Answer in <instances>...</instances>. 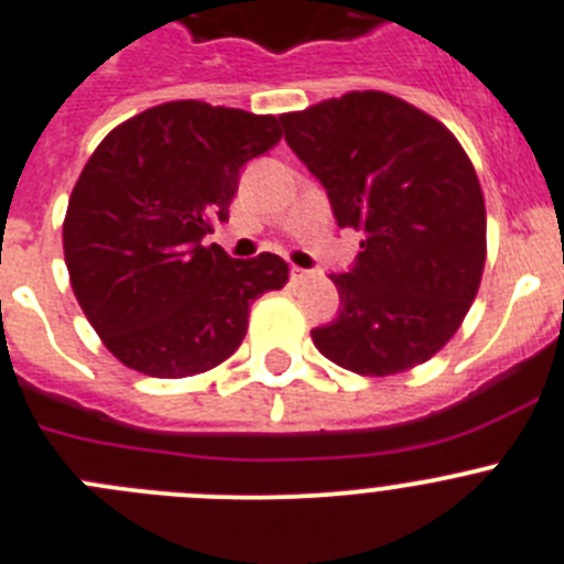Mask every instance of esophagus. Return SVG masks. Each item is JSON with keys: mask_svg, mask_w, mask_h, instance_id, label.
Listing matches in <instances>:
<instances>
[{"mask_svg": "<svg viewBox=\"0 0 564 564\" xmlns=\"http://www.w3.org/2000/svg\"><path fill=\"white\" fill-rule=\"evenodd\" d=\"M289 278H292V283H303V281H308V278H312V272L301 270V267H292V270H289Z\"/></svg>", "mask_w": 564, "mask_h": 564, "instance_id": "34e87169", "label": "esophagus"}]
</instances>
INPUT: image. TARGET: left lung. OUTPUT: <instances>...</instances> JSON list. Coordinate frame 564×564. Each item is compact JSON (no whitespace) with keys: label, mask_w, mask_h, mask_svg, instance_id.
Returning a JSON list of instances; mask_svg holds the SVG:
<instances>
[{"label":"left lung","mask_w":564,"mask_h":564,"mask_svg":"<svg viewBox=\"0 0 564 564\" xmlns=\"http://www.w3.org/2000/svg\"><path fill=\"white\" fill-rule=\"evenodd\" d=\"M286 143L323 182L339 227L365 232L332 275L337 319L317 351L359 377L427 362L464 323L486 263V205L458 137L395 95L365 89L281 115Z\"/></svg>","instance_id":"left-lung-1"}]
</instances>
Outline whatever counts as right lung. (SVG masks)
<instances>
[{"mask_svg":"<svg viewBox=\"0 0 564 564\" xmlns=\"http://www.w3.org/2000/svg\"><path fill=\"white\" fill-rule=\"evenodd\" d=\"M281 118L205 100L151 106L86 160L64 216L69 283L126 368L182 379L216 368L247 334L250 303L289 281L272 252L236 261L202 238L238 171L281 140Z\"/></svg>","mask_w":564,"mask_h":564,"instance_id":"add662e5","label":"right lung"}]
</instances>
